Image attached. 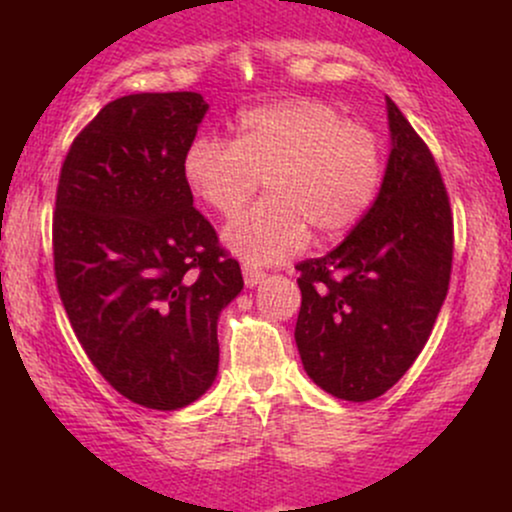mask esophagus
I'll use <instances>...</instances> for the list:
<instances>
[{"label": "esophagus", "mask_w": 512, "mask_h": 512, "mask_svg": "<svg viewBox=\"0 0 512 512\" xmlns=\"http://www.w3.org/2000/svg\"><path fill=\"white\" fill-rule=\"evenodd\" d=\"M264 274L262 269H255V267H243V279H245V284L248 286H257L260 284V281H264Z\"/></svg>", "instance_id": "34e87169"}]
</instances>
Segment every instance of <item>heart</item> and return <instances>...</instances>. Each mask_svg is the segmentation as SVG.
I'll use <instances>...</instances> for the list:
<instances>
[{
    "mask_svg": "<svg viewBox=\"0 0 512 512\" xmlns=\"http://www.w3.org/2000/svg\"><path fill=\"white\" fill-rule=\"evenodd\" d=\"M383 170L378 134L315 98L243 110L236 139L197 134L182 156L187 185L216 214H236L260 178L267 185L269 197L223 231L228 248L252 264L296 255L310 228L320 238L354 228L378 197Z\"/></svg>",
    "mask_w": 512,
    "mask_h": 512,
    "instance_id": "b5f03b06",
    "label": "heart"
}]
</instances>
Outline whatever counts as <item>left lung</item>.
Here are the masks:
<instances>
[{"mask_svg": "<svg viewBox=\"0 0 512 512\" xmlns=\"http://www.w3.org/2000/svg\"><path fill=\"white\" fill-rule=\"evenodd\" d=\"M392 151L380 195L325 257L296 264V344L315 385L368 402L402 378L448 296L455 228L436 158L387 98Z\"/></svg>", "mask_w": 512, "mask_h": 512, "instance_id": "1", "label": "left lung"}]
</instances>
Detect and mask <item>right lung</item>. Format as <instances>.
Segmentation results:
<instances>
[{
  "mask_svg": "<svg viewBox=\"0 0 512 512\" xmlns=\"http://www.w3.org/2000/svg\"><path fill=\"white\" fill-rule=\"evenodd\" d=\"M207 108L195 91L110 101L76 134L57 182L62 305L98 373L146 409L187 407L209 390L216 320L243 289L182 173Z\"/></svg>",
  "mask_w": 512,
  "mask_h": 512,
  "instance_id": "1",
  "label": "right lung"
}]
</instances>
